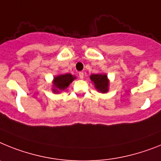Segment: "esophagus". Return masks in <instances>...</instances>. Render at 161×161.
Here are the masks:
<instances>
[{"label": "esophagus", "mask_w": 161, "mask_h": 161, "mask_svg": "<svg viewBox=\"0 0 161 161\" xmlns=\"http://www.w3.org/2000/svg\"><path fill=\"white\" fill-rule=\"evenodd\" d=\"M79 78H80L81 79H82L83 78H84V74H83V72H79Z\"/></svg>", "instance_id": "34e87169"}]
</instances>
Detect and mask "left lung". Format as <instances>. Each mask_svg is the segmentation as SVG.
I'll return each mask as SVG.
<instances>
[{
    "label": "left lung",
    "mask_w": 161,
    "mask_h": 161,
    "mask_svg": "<svg viewBox=\"0 0 161 161\" xmlns=\"http://www.w3.org/2000/svg\"><path fill=\"white\" fill-rule=\"evenodd\" d=\"M90 79L92 84L100 93H107L109 90V79H108L107 74H94L91 75Z\"/></svg>",
    "instance_id": "1"
}]
</instances>
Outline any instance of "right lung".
<instances>
[{"label":"right lung","instance_id":"1","mask_svg":"<svg viewBox=\"0 0 161 161\" xmlns=\"http://www.w3.org/2000/svg\"><path fill=\"white\" fill-rule=\"evenodd\" d=\"M76 79V77L71 74H65V75H58L54 76L52 85V91L53 93H61L65 91L73 81Z\"/></svg>","mask_w":161,"mask_h":161}]
</instances>
